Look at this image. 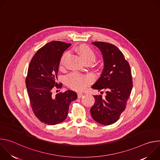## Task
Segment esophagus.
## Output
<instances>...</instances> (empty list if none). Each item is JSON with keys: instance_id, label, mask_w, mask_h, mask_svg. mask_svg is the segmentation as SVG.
I'll list each match as a JSON object with an SVG mask.
<instances>
[{"instance_id": "34e87169", "label": "esophagus", "mask_w": 160, "mask_h": 160, "mask_svg": "<svg viewBox=\"0 0 160 160\" xmlns=\"http://www.w3.org/2000/svg\"><path fill=\"white\" fill-rule=\"evenodd\" d=\"M83 96V94H82V93H78V99L82 98Z\"/></svg>"}]
</instances>
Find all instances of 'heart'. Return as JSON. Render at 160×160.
<instances>
[{
	"label": "heart",
	"mask_w": 160,
	"mask_h": 160,
	"mask_svg": "<svg viewBox=\"0 0 160 160\" xmlns=\"http://www.w3.org/2000/svg\"><path fill=\"white\" fill-rule=\"evenodd\" d=\"M77 51L84 62H92L96 59V54L94 51L87 45H82L77 49ZM68 56H69V52L68 51L65 52L62 55L59 61L60 68H62L64 66ZM65 82L68 87L75 90L80 91L86 88L88 84L90 82V80L87 76L77 73H72L66 77Z\"/></svg>",
	"instance_id": "1"
}]
</instances>
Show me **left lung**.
<instances>
[{"mask_svg": "<svg viewBox=\"0 0 160 160\" xmlns=\"http://www.w3.org/2000/svg\"><path fill=\"white\" fill-rule=\"evenodd\" d=\"M103 56L104 69L100 78L92 86L106 96H94L95 103L90 108L92 118L98 123L109 125L118 120L125 109L132 88V77L128 62L115 45L94 42Z\"/></svg>", "mask_w": 160, "mask_h": 160, "instance_id": "left-lung-1", "label": "left lung"}]
</instances>
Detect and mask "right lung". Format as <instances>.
Returning a JSON list of instances; mask_svg holds the SVG:
<instances>
[{"mask_svg":"<svg viewBox=\"0 0 160 160\" xmlns=\"http://www.w3.org/2000/svg\"><path fill=\"white\" fill-rule=\"evenodd\" d=\"M71 45L61 41H52L39 49L28 66L26 86L32 110L42 123L54 125L67 117L70 103L77 94L70 90L52 96L54 87L61 88L56 82L60 59Z\"/></svg>","mask_w":160,"mask_h":160,"instance_id":"obj_1","label":"right lung"}]
</instances>
